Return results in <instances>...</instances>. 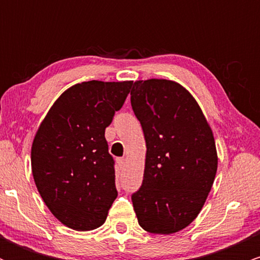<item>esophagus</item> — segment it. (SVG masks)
Returning <instances> with one entry per match:
<instances>
[{
  "mask_svg": "<svg viewBox=\"0 0 260 260\" xmlns=\"http://www.w3.org/2000/svg\"><path fill=\"white\" fill-rule=\"evenodd\" d=\"M117 165H118V168H120V169H123L124 165H126V159H124V157H118Z\"/></svg>",
  "mask_w": 260,
  "mask_h": 260,
  "instance_id": "34e87169",
  "label": "esophagus"
}]
</instances>
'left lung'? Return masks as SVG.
Returning a JSON list of instances; mask_svg holds the SVG:
<instances>
[{
	"mask_svg": "<svg viewBox=\"0 0 260 260\" xmlns=\"http://www.w3.org/2000/svg\"><path fill=\"white\" fill-rule=\"evenodd\" d=\"M131 104L147 144L143 183L132 194L134 211L145 231L175 234L198 216L213 187V131L192 94L174 80H137Z\"/></svg>",
	"mask_w": 260,
	"mask_h": 260,
	"instance_id": "1",
	"label": "left lung"
}]
</instances>
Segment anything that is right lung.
<instances>
[{
  "label": "right lung",
  "instance_id": "1",
  "mask_svg": "<svg viewBox=\"0 0 260 260\" xmlns=\"http://www.w3.org/2000/svg\"><path fill=\"white\" fill-rule=\"evenodd\" d=\"M131 80H90L59 95L31 145V171L56 219L77 231L105 222L117 198L105 128L126 100Z\"/></svg>",
  "mask_w": 260,
  "mask_h": 260
}]
</instances>
